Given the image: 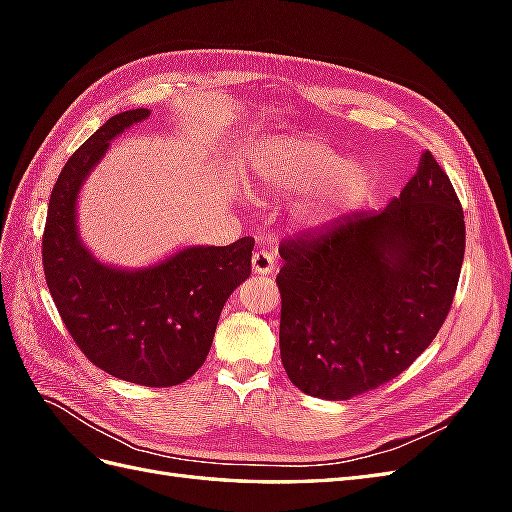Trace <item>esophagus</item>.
Returning a JSON list of instances; mask_svg holds the SVG:
<instances>
[{"label":"esophagus","mask_w":512,"mask_h":512,"mask_svg":"<svg viewBox=\"0 0 512 512\" xmlns=\"http://www.w3.org/2000/svg\"><path fill=\"white\" fill-rule=\"evenodd\" d=\"M252 269L258 275H269L275 269V256L269 250H258L252 256Z\"/></svg>","instance_id":"1"}]
</instances>
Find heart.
<instances>
[{"instance_id":"1","label":"heart","mask_w":512,"mask_h":512,"mask_svg":"<svg viewBox=\"0 0 512 512\" xmlns=\"http://www.w3.org/2000/svg\"><path fill=\"white\" fill-rule=\"evenodd\" d=\"M252 177L269 196L309 194L299 220L327 228L359 207L369 194V173L314 138H277L262 143L252 158Z\"/></svg>"}]
</instances>
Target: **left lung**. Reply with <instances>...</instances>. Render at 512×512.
<instances>
[{"label":"left lung","instance_id":"1","mask_svg":"<svg viewBox=\"0 0 512 512\" xmlns=\"http://www.w3.org/2000/svg\"><path fill=\"white\" fill-rule=\"evenodd\" d=\"M463 252L461 203L429 151L384 209L286 239L275 282L290 382L342 401L397 378L444 324Z\"/></svg>","mask_w":512,"mask_h":512}]
</instances>
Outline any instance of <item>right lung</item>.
Returning a JSON list of instances; mask_svg holds the SVG:
<instances>
[{
  "mask_svg": "<svg viewBox=\"0 0 512 512\" xmlns=\"http://www.w3.org/2000/svg\"><path fill=\"white\" fill-rule=\"evenodd\" d=\"M149 108L119 113L91 134L61 168L42 235L46 286L68 333L106 374L141 386H175L205 363L222 307L252 273L254 239L194 245L145 269L100 262L76 228L83 181L115 136Z\"/></svg>",
  "mask_w": 512,
  "mask_h": 512,
  "instance_id": "obj_1",
  "label": "right lung"
}]
</instances>
